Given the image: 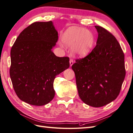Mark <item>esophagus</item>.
<instances>
[{"label": "esophagus", "mask_w": 133, "mask_h": 133, "mask_svg": "<svg viewBox=\"0 0 133 133\" xmlns=\"http://www.w3.org/2000/svg\"><path fill=\"white\" fill-rule=\"evenodd\" d=\"M69 63H70V66H71L72 65H73V64L74 63V60L72 59H70L69 60Z\"/></svg>", "instance_id": "obj_1"}]
</instances>
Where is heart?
<instances>
[{
  "instance_id": "heart-1",
  "label": "heart",
  "mask_w": 133,
  "mask_h": 133,
  "mask_svg": "<svg viewBox=\"0 0 133 133\" xmlns=\"http://www.w3.org/2000/svg\"><path fill=\"white\" fill-rule=\"evenodd\" d=\"M62 41L67 46H73L74 54L84 57L92 50L94 38L89 30L81 28L71 27L63 34Z\"/></svg>"
}]
</instances>
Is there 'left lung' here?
<instances>
[{"mask_svg":"<svg viewBox=\"0 0 133 133\" xmlns=\"http://www.w3.org/2000/svg\"><path fill=\"white\" fill-rule=\"evenodd\" d=\"M96 45L87 57L71 66L80 98L87 105L101 107L118 97L125 76L124 54L110 32L95 26Z\"/></svg>","mask_w":133,"mask_h":133,"instance_id":"8db88e82","label":"left lung"}]
</instances>
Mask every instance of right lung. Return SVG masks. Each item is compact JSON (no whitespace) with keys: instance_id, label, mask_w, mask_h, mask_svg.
I'll use <instances>...</instances> for the list:
<instances>
[{"instance_id":"1","label":"right lung","mask_w":133,"mask_h":133,"mask_svg":"<svg viewBox=\"0 0 133 133\" xmlns=\"http://www.w3.org/2000/svg\"><path fill=\"white\" fill-rule=\"evenodd\" d=\"M58 39L51 21L35 22L24 29L10 51V76L16 94L30 105H46L54 97L56 76L69 68V58L52 49Z\"/></svg>"}]
</instances>
